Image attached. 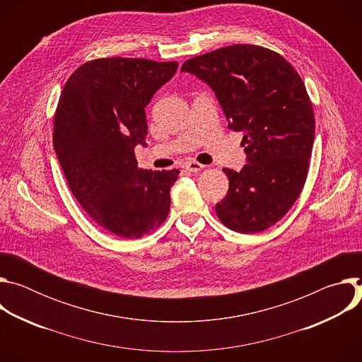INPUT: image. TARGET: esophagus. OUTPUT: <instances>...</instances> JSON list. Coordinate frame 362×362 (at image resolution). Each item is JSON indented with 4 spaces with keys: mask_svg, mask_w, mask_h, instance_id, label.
<instances>
[{
    "mask_svg": "<svg viewBox=\"0 0 362 362\" xmlns=\"http://www.w3.org/2000/svg\"><path fill=\"white\" fill-rule=\"evenodd\" d=\"M203 168H204L203 165H200V163H197V162H193V160H189V162H186V163L183 165V169H186V170H189V172H200Z\"/></svg>",
    "mask_w": 362,
    "mask_h": 362,
    "instance_id": "obj_1",
    "label": "esophagus"
}]
</instances>
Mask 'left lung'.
I'll return each mask as SVG.
<instances>
[{
    "label": "left lung",
    "mask_w": 362,
    "mask_h": 362,
    "mask_svg": "<svg viewBox=\"0 0 362 362\" xmlns=\"http://www.w3.org/2000/svg\"><path fill=\"white\" fill-rule=\"evenodd\" d=\"M208 83L233 132H242L247 163L223 169L221 222L240 233L279 222L300 194L313 153V101L293 66L274 49L233 44L186 60L180 69Z\"/></svg>",
    "instance_id": "obj_1"
}]
</instances>
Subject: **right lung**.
I'll use <instances>...</instances> for the list:
<instances>
[{
  "mask_svg": "<svg viewBox=\"0 0 362 362\" xmlns=\"http://www.w3.org/2000/svg\"><path fill=\"white\" fill-rule=\"evenodd\" d=\"M177 62L109 57L81 64L67 80L54 115L53 144L71 193L88 216L122 239L159 228L170 211L179 170H144V107Z\"/></svg>",
  "mask_w": 362,
  "mask_h": 362,
  "instance_id": "add662e5",
  "label": "right lung"
}]
</instances>
